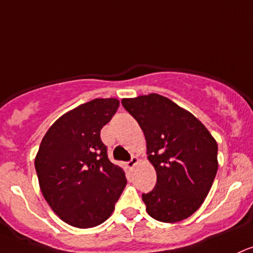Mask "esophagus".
<instances>
[{
  "mask_svg": "<svg viewBox=\"0 0 253 253\" xmlns=\"http://www.w3.org/2000/svg\"><path fill=\"white\" fill-rule=\"evenodd\" d=\"M137 163H138V158L135 157V156H132L131 160H129L128 162H127V167H128L129 169H132L135 165H137Z\"/></svg>",
  "mask_w": 253,
  "mask_h": 253,
  "instance_id": "obj_1",
  "label": "esophagus"
}]
</instances>
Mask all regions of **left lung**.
Listing matches in <instances>:
<instances>
[{"instance_id":"obj_1","label":"left lung","mask_w":253,"mask_h":253,"mask_svg":"<svg viewBox=\"0 0 253 253\" xmlns=\"http://www.w3.org/2000/svg\"><path fill=\"white\" fill-rule=\"evenodd\" d=\"M139 124L156 186L141 198L152 218L174 223L203 204L217 173V143L196 116L157 93L124 98Z\"/></svg>"}]
</instances>
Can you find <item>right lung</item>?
Wrapping results in <instances>:
<instances>
[{"label": "right lung", "mask_w": 253, "mask_h": 253, "mask_svg": "<svg viewBox=\"0 0 253 253\" xmlns=\"http://www.w3.org/2000/svg\"><path fill=\"white\" fill-rule=\"evenodd\" d=\"M119 104L116 98H96L65 114L45 133L36 156L44 198L61 220L77 228L103 223L127 184L101 139L102 127Z\"/></svg>", "instance_id": "obj_1"}]
</instances>
